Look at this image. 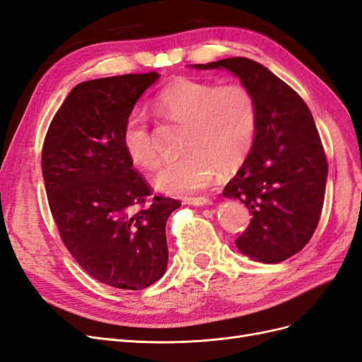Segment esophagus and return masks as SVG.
<instances>
[{
    "mask_svg": "<svg viewBox=\"0 0 362 362\" xmlns=\"http://www.w3.org/2000/svg\"><path fill=\"white\" fill-rule=\"evenodd\" d=\"M184 204L194 205V206H204V205H210L211 201L208 198H187V199H184Z\"/></svg>",
    "mask_w": 362,
    "mask_h": 362,
    "instance_id": "obj_1",
    "label": "esophagus"
}]
</instances>
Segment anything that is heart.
Returning a JSON list of instances; mask_svg holds the SVG:
<instances>
[{"instance_id":"b5f03b06","label":"heart","mask_w":362,"mask_h":362,"mask_svg":"<svg viewBox=\"0 0 362 362\" xmlns=\"http://www.w3.org/2000/svg\"><path fill=\"white\" fill-rule=\"evenodd\" d=\"M158 117L184 124L178 160L164 163L154 187L172 196H190L213 182L216 170L238 169L249 157L257 136L258 110L252 92L243 84L217 86L180 76L157 95ZM122 148L140 169H154L158 154L146 117L133 112L122 128Z\"/></svg>"}]
</instances>
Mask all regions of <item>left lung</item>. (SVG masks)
<instances>
[{
    "label": "left lung",
    "mask_w": 362,
    "mask_h": 362,
    "mask_svg": "<svg viewBox=\"0 0 362 362\" xmlns=\"http://www.w3.org/2000/svg\"><path fill=\"white\" fill-rule=\"evenodd\" d=\"M190 68L226 69L257 101L254 148L223 190L225 198L242 201L252 214L235 246L266 264L293 257L319 223L327 178V161L310 108L290 86L254 60L233 57Z\"/></svg>",
    "instance_id": "left-lung-1"
}]
</instances>
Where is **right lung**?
<instances>
[{
    "label": "right lung",
    "mask_w": 362,
    "mask_h": 362,
    "mask_svg": "<svg viewBox=\"0 0 362 362\" xmlns=\"http://www.w3.org/2000/svg\"><path fill=\"white\" fill-rule=\"evenodd\" d=\"M160 74L107 76L75 86L42 149L48 202L63 243L100 282L144 290L168 267L166 222L180 201L146 198L149 185L122 148V128Z\"/></svg>",
    "instance_id": "obj_1"
}]
</instances>
